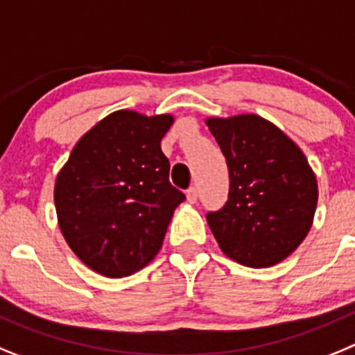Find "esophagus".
<instances>
[{
  "label": "esophagus",
  "instance_id": "1",
  "mask_svg": "<svg viewBox=\"0 0 355 355\" xmlns=\"http://www.w3.org/2000/svg\"><path fill=\"white\" fill-rule=\"evenodd\" d=\"M185 196H187V201H189V203H196L198 201L196 187H189V189H187V193H185Z\"/></svg>",
  "mask_w": 355,
  "mask_h": 355
}]
</instances>
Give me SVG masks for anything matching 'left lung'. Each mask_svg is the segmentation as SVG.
<instances>
[{
    "mask_svg": "<svg viewBox=\"0 0 355 355\" xmlns=\"http://www.w3.org/2000/svg\"><path fill=\"white\" fill-rule=\"evenodd\" d=\"M205 123L230 173L228 201L207 214V223L226 257L257 269L272 267L311 230L317 177L302 150L258 114L210 116Z\"/></svg>",
    "mask_w": 355,
    "mask_h": 355,
    "instance_id": "8db88e82",
    "label": "left lung"
}]
</instances>
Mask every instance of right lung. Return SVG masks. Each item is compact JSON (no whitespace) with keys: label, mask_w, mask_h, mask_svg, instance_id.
<instances>
[{"label":"right lung","mask_w":355,"mask_h":355,"mask_svg":"<svg viewBox=\"0 0 355 355\" xmlns=\"http://www.w3.org/2000/svg\"><path fill=\"white\" fill-rule=\"evenodd\" d=\"M173 120L114 111L76 143L56 177L63 239L102 276H130L154 260L185 200L170 184V161L161 150Z\"/></svg>","instance_id":"obj_1"}]
</instances>
